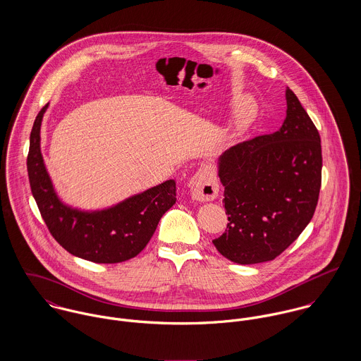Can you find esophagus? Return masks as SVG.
<instances>
[{
    "instance_id": "obj_1",
    "label": "esophagus",
    "mask_w": 361,
    "mask_h": 361,
    "mask_svg": "<svg viewBox=\"0 0 361 361\" xmlns=\"http://www.w3.org/2000/svg\"><path fill=\"white\" fill-rule=\"evenodd\" d=\"M189 188L193 199L199 202H211L216 199L219 192V185L216 182L215 173L209 168L199 169L189 180Z\"/></svg>"
}]
</instances>
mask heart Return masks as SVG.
I'll list each match as a JSON object with an SVG mask.
<instances>
[{"instance_id": "heart-1", "label": "heart", "mask_w": 361, "mask_h": 361, "mask_svg": "<svg viewBox=\"0 0 361 361\" xmlns=\"http://www.w3.org/2000/svg\"><path fill=\"white\" fill-rule=\"evenodd\" d=\"M243 114H246V111H243Z\"/></svg>"}]
</instances>
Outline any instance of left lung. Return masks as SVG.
<instances>
[{"label": "left lung", "mask_w": 361, "mask_h": 361, "mask_svg": "<svg viewBox=\"0 0 361 361\" xmlns=\"http://www.w3.org/2000/svg\"><path fill=\"white\" fill-rule=\"evenodd\" d=\"M286 105L278 132L242 142L218 159L229 222L212 243L238 264L278 257L309 225L318 203L319 133L289 87Z\"/></svg>", "instance_id": "left-lung-1"}]
</instances>
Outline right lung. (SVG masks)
<instances>
[{"instance_id": "right-lung-1", "label": "right lung", "mask_w": 361, "mask_h": 361, "mask_svg": "<svg viewBox=\"0 0 361 361\" xmlns=\"http://www.w3.org/2000/svg\"><path fill=\"white\" fill-rule=\"evenodd\" d=\"M47 106L33 123L27 173L32 195L52 238L71 255L99 264L136 257L150 242L161 216L175 204V180L169 179L102 211L65 206L54 190L40 150V128Z\"/></svg>"}]
</instances>
